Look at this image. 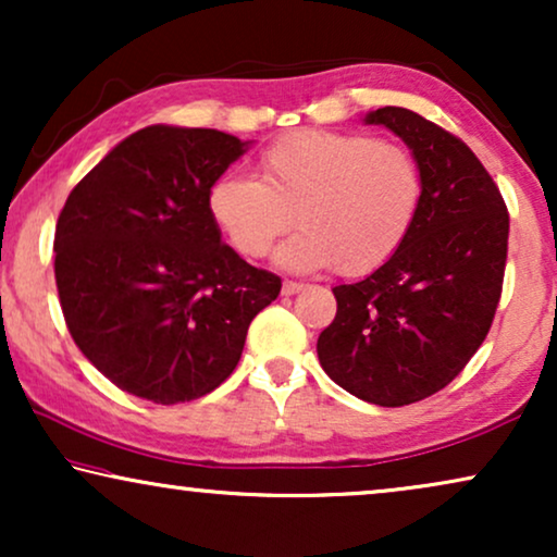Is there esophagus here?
<instances>
[{"label":"esophagus","instance_id":"esophagus-1","mask_svg":"<svg viewBox=\"0 0 557 557\" xmlns=\"http://www.w3.org/2000/svg\"><path fill=\"white\" fill-rule=\"evenodd\" d=\"M301 288H304V284H296V281H284V286H281V294L294 296V294H299Z\"/></svg>","mask_w":557,"mask_h":557}]
</instances>
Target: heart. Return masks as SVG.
Masks as SVG:
<instances>
[{
  "label": "heart",
  "mask_w": 557,
  "mask_h": 557,
  "mask_svg": "<svg viewBox=\"0 0 557 557\" xmlns=\"http://www.w3.org/2000/svg\"><path fill=\"white\" fill-rule=\"evenodd\" d=\"M261 180L223 174L208 210L238 253L261 258L288 227L301 231L278 248L286 271L334 265L364 276L398 253L413 231L423 177L406 147L364 134L301 128L281 136L258 159Z\"/></svg>",
  "instance_id": "heart-1"
}]
</instances>
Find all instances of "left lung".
Instances as JSON below:
<instances>
[{
    "instance_id": "1",
    "label": "left lung",
    "mask_w": 557,
    "mask_h": 557,
    "mask_svg": "<svg viewBox=\"0 0 557 557\" xmlns=\"http://www.w3.org/2000/svg\"><path fill=\"white\" fill-rule=\"evenodd\" d=\"M362 121L410 149L423 200L391 261L332 288L337 317L319 334L317 355L355 398L398 408L446 387L484 342L505 278L509 215L461 139L400 106Z\"/></svg>"
}]
</instances>
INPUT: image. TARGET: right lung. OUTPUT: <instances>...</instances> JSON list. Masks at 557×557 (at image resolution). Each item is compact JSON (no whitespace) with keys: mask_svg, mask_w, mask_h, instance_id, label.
<instances>
[{"mask_svg":"<svg viewBox=\"0 0 557 557\" xmlns=\"http://www.w3.org/2000/svg\"><path fill=\"white\" fill-rule=\"evenodd\" d=\"M253 141L154 124L119 141L67 195L55 284L81 352L121 391L174 406L235 370L281 278L225 246L212 182Z\"/></svg>","mask_w":557,"mask_h":557,"instance_id":"right-lung-1","label":"right lung"}]
</instances>
